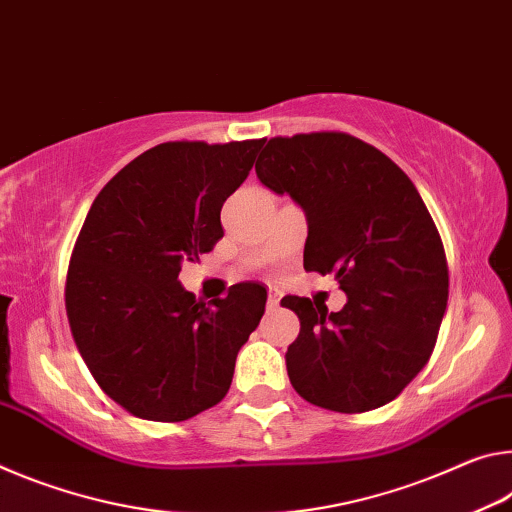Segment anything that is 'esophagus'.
Returning a JSON list of instances; mask_svg holds the SVG:
<instances>
[{
    "label": "esophagus",
    "instance_id": "34e87169",
    "mask_svg": "<svg viewBox=\"0 0 512 512\" xmlns=\"http://www.w3.org/2000/svg\"><path fill=\"white\" fill-rule=\"evenodd\" d=\"M279 301H281V290L276 286H267V306L276 308L279 306Z\"/></svg>",
    "mask_w": 512,
    "mask_h": 512
}]
</instances>
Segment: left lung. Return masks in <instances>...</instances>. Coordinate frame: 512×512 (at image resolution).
Instances as JSON below:
<instances>
[{
    "label": "left lung",
    "mask_w": 512,
    "mask_h": 512,
    "mask_svg": "<svg viewBox=\"0 0 512 512\" xmlns=\"http://www.w3.org/2000/svg\"><path fill=\"white\" fill-rule=\"evenodd\" d=\"M256 177L308 222L304 270L335 274L347 304L288 295L299 317L292 388L338 413L385 406L429 363L449 297L445 247L420 192L379 149L347 133L272 138Z\"/></svg>",
    "instance_id": "8db88e82"
}]
</instances>
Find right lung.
Segmentation results:
<instances>
[{
  "label": "right lung",
  "instance_id": "add662e5",
  "mask_svg": "<svg viewBox=\"0 0 512 512\" xmlns=\"http://www.w3.org/2000/svg\"><path fill=\"white\" fill-rule=\"evenodd\" d=\"M263 142H163L92 201L67 270V320L99 388L131 415L181 422L229 392L267 290L238 283L206 306L179 272L224 236L222 204Z\"/></svg>",
  "mask_w": 512,
  "mask_h": 512
}]
</instances>
